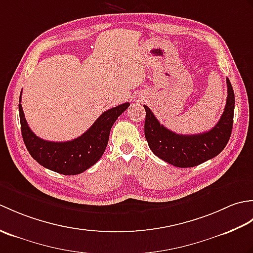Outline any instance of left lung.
Wrapping results in <instances>:
<instances>
[{"instance_id": "left-lung-1", "label": "left lung", "mask_w": 253, "mask_h": 253, "mask_svg": "<svg viewBox=\"0 0 253 253\" xmlns=\"http://www.w3.org/2000/svg\"><path fill=\"white\" fill-rule=\"evenodd\" d=\"M227 100L223 114L211 130L197 135H179L161 125L151 110H146L144 136L150 149L161 160L176 168H193L213 159L223 151L233 129L235 94L229 79Z\"/></svg>"}]
</instances>
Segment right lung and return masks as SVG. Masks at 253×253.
I'll return each mask as SVG.
<instances>
[{
    "label": "right lung",
    "instance_id": "1",
    "mask_svg": "<svg viewBox=\"0 0 253 253\" xmlns=\"http://www.w3.org/2000/svg\"><path fill=\"white\" fill-rule=\"evenodd\" d=\"M19 96V118L21 135L30 155L43 168L63 175H77L88 169L101 159L109 142L110 131L123 112L130 103L107 110L82 136L71 141L55 142L37 137L25 118Z\"/></svg>",
    "mask_w": 253,
    "mask_h": 253
}]
</instances>
